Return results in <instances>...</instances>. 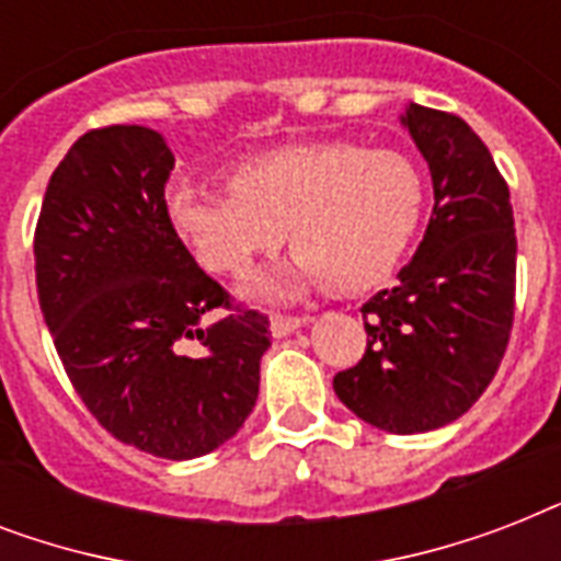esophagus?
I'll return each instance as SVG.
<instances>
[{"instance_id":"obj_1","label":"esophagus","mask_w":561,"mask_h":561,"mask_svg":"<svg viewBox=\"0 0 561 561\" xmlns=\"http://www.w3.org/2000/svg\"><path fill=\"white\" fill-rule=\"evenodd\" d=\"M308 317H285V314H276L271 317V332L273 337H288L299 329V325H306Z\"/></svg>"}]
</instances>
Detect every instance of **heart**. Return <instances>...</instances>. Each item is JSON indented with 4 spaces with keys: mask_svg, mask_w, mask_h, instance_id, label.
<instances>
[{
    "mask_svg": "<svg viewBox=\"0 0 561 561\" xmlns=\"http://www.w3.org/2000/svg\"><path fill=\"white\" fill-rule=\"evenodd\" d=\"M229 188H169L165 215L192 253L220 273L244 271L290 236L297 255L241 285L259 299H288L323 279L341 290L373 288L408 255L425 215L416 162L350 142L267 151L241 162Z\"/></svg>",
    "mask_w": 561,
    "mask_h": 561,
    "instance_id": "1",
    "label": "heart"
}]
</instances>
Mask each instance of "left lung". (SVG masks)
Masks as SVG:
<instances>
[{"instance_id":"1","label":"left lung","mask_w":561,"mask_h":561,"mask_svg":"<svg viewBox=\"0 0 561 561\" xmlns=\"http://www.w3.org/2000/svg\"><path fill=\"white\" fill-rule=\"evenodd\" d=\"M401 125L425 157L434 211L396 288L364 311L367 352L334 392L387 434L460 419L504 358L515 311V220L495 160L460 116L408 104Z\"/></svg>"}]
</instances>
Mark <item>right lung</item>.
<instances>
[{"mask_svg":"<svg viewBox=\"0 0 561 561\" xmlns=\"http://www.w3.org/2000/svg\"><path fill=\"white\" fill-rule=\"evenodd\" d=\"M174 153L157 130L83 134L48 180L34 267L69 381L122 443L192 460L238 434L259 399L267 317L227 314L165 215Z\"/></svg>","mask_w":561,"mask_h":561,"instance_id":"right-lung-1","label":"right lung"}]
</instances>
